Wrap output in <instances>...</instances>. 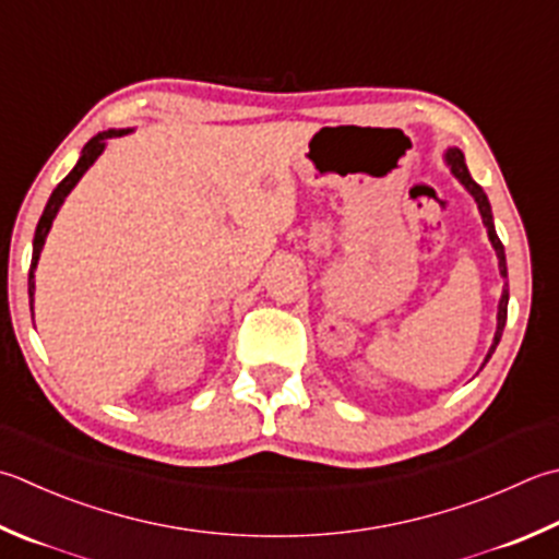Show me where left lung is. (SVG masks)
<instances>
[{"mask_svg": "<svg viewBox=\"0 0 559 559\" xmlns=\"http://www.w3.org/2000/svg\"><path fill=\"white\" fill-rule=\"evenodd\" d=\"M445 162H448V167H451V171L455 174V179L461 181L465 189L473 193V199L477 201V207H479V215H483V223H485V227H487V235H489V242H491V247H495V251H497V259H499V273L501 276L507 278V254H504V245H501V239L497 237V229H495V221H491V205H489V201H487V193L483 191V186H479L473 177H469V171H467V164H465V157H463V152L457 150V147H451L445 152ZM507 305H509V283L504 286V293H501V300H499V312H497V332H495V342H491V346H489V354H487V358H485V364L487 360L491 358V354H495V348H497V344H499V338H501V332H504V324H507ZM483 364V366H485Z\"/></svg>", "mask_w": 559, "mask_h": 559, "instance_id": "obj_1", "label": "left lung"}]
</instances>
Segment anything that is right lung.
I'll use <instances>...</instances> for the list:
<instances>
[{"mask_svg": "<svg viewBox=\"0 0 559 559\" xmlns=\"http://www.w3.org/2000/svg\"><path fill=\"white\" fill-rule=\"evenodd\" d=\"M126 133H130V130H106V133L94 135V138L84 145L82 157H80V162L74 164V169L58 183V189H55V191L50 193L46 211H43L40 221H38V227H36V237H33V257H31V271H28V300H31V310H33V290H36V281H33V271H36V266H38V257H40V251H43V245H46V237H48V233H50L55 215H58L62 201L68 199V193L74 189L76 181H80V179L84 177V171L92 167V164L96 162L98 155H102L104 147H106V140H108V138H120V135H126Z\"/></svg>", "mask_w": 559, "mask_h": 559, "instance_id": "add662e5", "label": "right lung"}]
</instances>
